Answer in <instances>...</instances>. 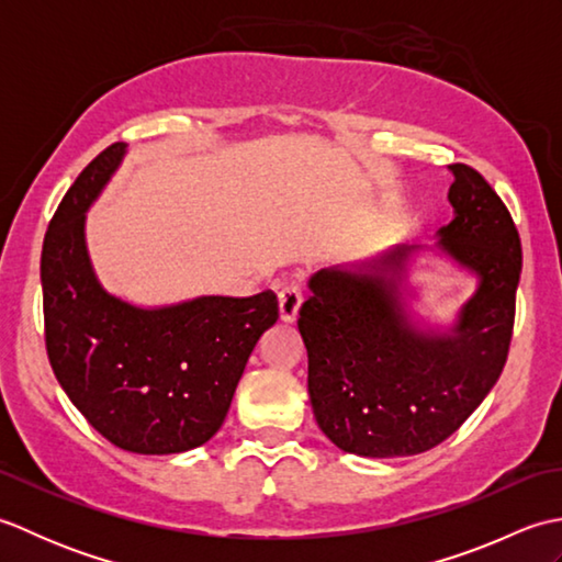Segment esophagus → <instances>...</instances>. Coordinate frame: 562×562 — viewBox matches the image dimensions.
I'll use <instances>...</instances> for the list:
<instances>
[{
  "instance_id": "1",
  "label": "esophagus",
  "mask_w": 562,
  "mask_h": 562,
  "mask_svg": "<svg viewBox=\"0 0 562 562\" xmlns=\"http://www.w3.org/2000/svg\"><path fill=\"white\" fill-rule=\"evenodd\" d=\"M302 288L300 284H288L278 296L280 302V321L284 324H294L296 316H300V306H302Z\"/></svg>"
}]
</instances>
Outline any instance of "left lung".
I'll return each mask as SVG.
<instances>
[{
    "label": "left lung",
    "mask_w": 562,
    "mask_h": 562,
    "mask_svg": "<svg viewBox=\"0 0 562 562\" xmlns=\"http://www.w3.org/2000/svg\"><path fill=\"white\" fill-rule=\"evenodd\" d=\"M453 220L437 248L479 278L447 330L420 326L405 302L417 246L318 270L300 308L308 398L333 445L367 459L413 457L457 432L507 362L521 241L505 202L465 164H451Z\"/></svg>",
    "instance_id": "left-lung-1"
}]
</instances>
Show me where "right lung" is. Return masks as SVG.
<instances>
[{"label": "right lung", "mask_w": 562, "mask_h": 562, "mask_svg": "<svg viewBox=\"0 0 562 562\" xmlns=\"http://www.w3.org/2000/svg\"><path fill=\"white\" fill-rule=\"evenodd\" d=\"M127 151L103 149L59 202L41 256L45 348L69 401L93 429L133 453H181L222 427L278 296H195L135 306L103 290L83 224Z\"/></svg>", "instance_id": "1"}]
</instances>
